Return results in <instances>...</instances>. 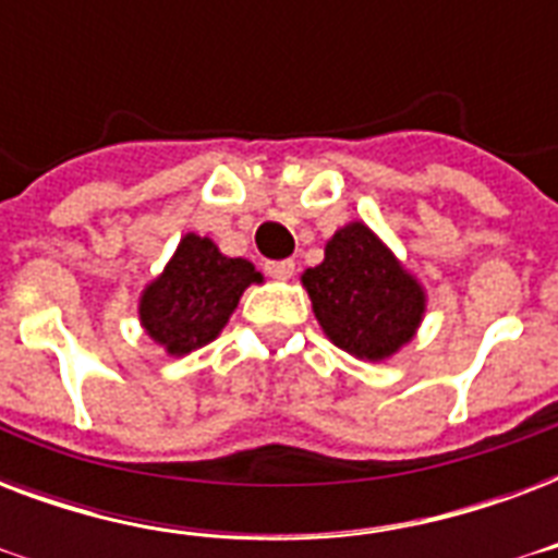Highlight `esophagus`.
<instances>
[{"label":"esophagus","mask_w":558,"mask_h":558,"mask_svg":"<svg viewBox=\"0 0 558 558\" xmlns=\"http://www.w3.org/2000/svg\"><path fill=\"white\" fill-rule=\"evenodd\" d=\"M266 271H269L271 278L289 280L295 275V260H269L266 263Z\"/></svg>","instance_id":"1"}]
</instances>
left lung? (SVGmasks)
<instances>
[{
    "mask_svg": "<svg viewBox=\"0 0 558 558\" xmlns=\"http://www.w3.org/2000/svg\"><path fill=\"white\" fill-rule=\"evenodd\" d=\"M324 336L362 362H385L411 344L428 295L414 271L362 219L341 226L324 260L301 275Z\"/></svg>",
    "mask_w": 558,
    "mask_h": 558,
    "instance_id": "1",
    "label": "left lung"
}]
</instances>
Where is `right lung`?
<instances>
[{
	"label": "right lung",
	"instance_id": "obj_1",
	"mask_svg": "<svg viewBox=\"0 0 558 558\" xmlns=\"http://www.w3.org/2000/svg\"><path fill=\"white\" fill-rule=\"evenodd\" d=\"M252 283H263L252 260L228 257L210 236L187 231L165 269L138 295L142 330L168 356H187L226 330Z\"/></svg>",
	"mask_w": 558,
	"mask_h": 558
}]
</instances>
